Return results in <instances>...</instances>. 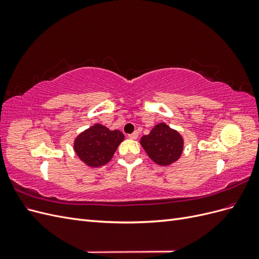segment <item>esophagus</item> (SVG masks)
Wrapping results in <instances>:
<instances>
[{"label":"esophagus","mask_w":259,"mask_h":259,"mask_svg":"<svg viewBox=\"0 0 259 259\" xmlns=\"http://www.w3.org/2000/svg\"><path fill=\"white\" fill-rule=\"evenodd\" d=\"M137 137H138V133L137 132L132 133V134L128 135V138H131V139H136Z\"/></svg>","instance_id":"34e87169"}]
</instances>
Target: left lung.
I'll return each instance as SVG.
<instances>
[{"label":"left lung","mask_w":259,"mask_h":259,"mask_svg":"<svg viewBox=\"0 0 259 259\" xmlns=\"http://www.w3.org/2000/svg\"><path fill=\"white\" fill-rule=\"evenodd\" d=\"M140 145L149 158L159 165L165 166L177 161L182 155L184 140L178 132L160 123L155 125L150 134L142 137Z\"/></svg>","instance_id":"1"}]
</instances>
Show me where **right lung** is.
I'll return each instance as SVG.
<instances>
[{
  "label": "right lung",
  "mask_w": 259,
  "mask_h": 259,
  "mask_svg": "<svg viewBox=\"0 0 259 259\" xmlns=\"http://www.w3.org/2000/svg\"><path fill=\"white\" fill-rule=\"evenodd\" d=\"M123 139L122 132L110 131L104 125L95 124L76 137L74 151L89 166L98 167L111 160Z\"/></svg>",
  "instance_id": "obj_1"
}]
</instances>
